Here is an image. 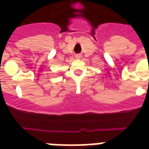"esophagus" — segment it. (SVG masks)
Listing matches in <instances>:
<instances>
[{"label": "esophagus", "mask_w": 149, "mask_h": 149, "mask_svg": "<svg viewBox=\"0 0 149 149\" xmlns=\"http://www.w3.org/2000/svg\"><path fill=\"white\" fill-rule=\"evenodd\" d=\"M76 57H77V58H80V56H79V55H78V56H77Z\"/></svg>", "instance_id": "1"}]
</instances>
